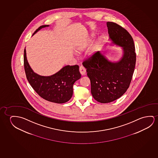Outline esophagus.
<instances>
[{
    "label": "esophagus",
    "mask_w": 158,
    "mask_h": 158,
    "mask_svg": "<svg viewBox=\"0 0 158 158\" xmlns=\"http://www.w3.org/2000/svg\"><path fill=\"white\" fill-rule=\"evenodd\" d=\"M79 71H80V73L81 75H84L85 74V73H86V69H85V67H84L82 66H81L80 67V68H79Z\"/></svg>",
    "instance_id": "obj_1"
}]
</instances>
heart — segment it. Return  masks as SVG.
<instances>
[{
	"mask_svg": "<svg viewBox=\"0 0 158 158\" xmlns=\"http://www.w3.org/2000/svg\"><path fill=\"white\" fill-rule=\"evenodd\" d=\"M94 39V35H91V37H90V39H89V42H88V43L89 44H90V43H91L93 41V40ZM101 43H102V40H101V39H99L94 44V46H93V48L91 50V54H93V53H94V52H96L97 50L98 49L99 47H100L101 46ZM84 47H80V48H79L77 49V52H80L81 51H82L83 49H84Z\"/></svg>",
	"mask_w": 158,
	"mask_h": 158,
	"instance_id": "obj_1",
	"label": "heart"
}]
</instances>
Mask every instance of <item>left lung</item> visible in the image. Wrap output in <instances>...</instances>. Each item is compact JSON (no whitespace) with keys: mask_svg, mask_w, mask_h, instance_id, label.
<instances>
[{"mask_svg":"<svg viewBox=\"0 0 158 158\" xmlns=\"http://www.w3.org/2000/svg\"><path fill=\"white\" fill-rule=\"evenodd\" d=\"M106 25L112 44L122 48L121 58L110 61L99 51L82 63L90 79L92 95L101 103L115 101L127 91L136 63L135 45L131 34L116 23L108 22Z\"/></svg>","mask_w":158,"mask_h":158,"instance_id":"8db88e82","label":"left lung"}]
</instances>
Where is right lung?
Instances as JSON below:
<instances>
[{
  "instance_id": "obj_1",
  "label": "right lung",
  "mask_w": 158,
  "mask_h": 158,
  "mask_svg": "<svg viewBox=\"0 0 158 158\" xmlns=\"http://www.w3.org/2000/svg\"><path fill=\"white\" fill-rule=\"evenodd\" d=\"M42 25L32 35L42 28L49 27ZM24 66L26 77L30 85L42 98L53 103H66L73 95V86L81 78L78 65L64 67L52 76H40L35 73L27 62L25 48L24 51Z\"/></svg>"
}]
</instances>
